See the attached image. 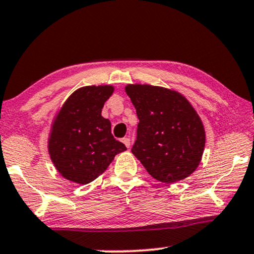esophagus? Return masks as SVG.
Returning <instances> with one entry per match:
<instances>
[{
    "mask_svg": "<svg viewBox=\"0 0 254 254\" xmlns=\"http://www.w3.org/2000/svg\"><path fill=\"white\" fill-rule=\"evenodd\" d=\"M122 142L124 143V145L127 146V147H130V145H131V140H130V138H129V137H125V138H123V139H122Z\"/></svg>",
    "mask_w": 254,
    "mask_h": 254,
    "instance_id": "1",
    "label": "esophagus"
}]
</instances>
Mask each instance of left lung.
<instances>
[{"label": "left lung", "instance_id": "left-lung-1", "mask_svg": "<svg viewBox=\"0 0 254 254\" xmlns=\"http://www.w3.org/2000/svg\"><path fill=\"white\" fill-rule=\"evenodd\" d=\"M139 120L131 152L157 181L171 184L198 168L205 146L200 117L184 96L147 84L125 86Z\"/></svg>", "mask_w": 254, "mask_h": 254}]
</instances>
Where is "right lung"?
<instances>
[{"label": "right lung", "instance_id": "right-lung-1", "mask_svg": "<svg viewBox=\"0 0 254 254\" xmlns=\"http://www.w3.org/2000/svg\"><path fill=\"white\" fill-rule=\"evenodd\" d=\"M111 85L83 86L72 92L54 120L48 140L50 158L64 178L88 184L101 176L117 153L127 147L111 133L102 116Z\"/></svg>", "mask_w": 254, "mask_h": 254}]
</instances>
